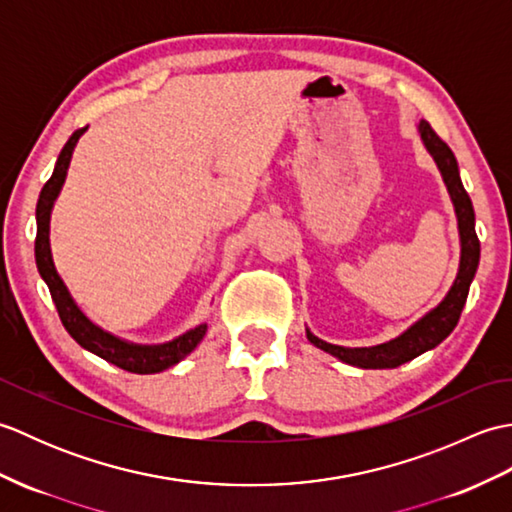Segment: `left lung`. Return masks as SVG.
Returning <instances> with one entry per match:
<instances>
[{"mask_svg":"<svg viewBox=\"0 0 512 512\" xmlns=\"http://www.w3.org/2000/svg\"><path fill=\"white\" fill-rule=\"evenodd\" d=\"M418 134L422 138L424 149L429 151V156L433 158V162H436L444 184H447V191L453 202V211H455V217H458V233H460L458 275H455L449 292L444 295V299L436 308H431L424 317H420L416 323H411L405 332H400L391 341L369 345V347H343V345H334L319 339V336H314L306 328L308 341L314 347L332 354L334 358H339L341 363H347V365L363 367V369H394L402 363L411 361V358H416L424 352L433 350L436 345H440L453 332L455 325H458L466 297H469L471 281L477 273V264H480V239L475 235V211H473L469 193L464 191L458 160H455L453 151L447 147V143H442L427 121L418 123Z\"/></svg>","mask_w":512,"mask_h":512,"instance_id":"8db88e82","label":"left lung"}]
</instances>
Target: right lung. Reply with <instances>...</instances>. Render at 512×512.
<instances>
[{"instance_id":"obj_1","label":"right lung","mask_w":512,"mask_h":512,"mask_svg":"<svg viewBox=\"0 0 512 512\" xmlns=\"http://www.w3.org/2000/svg\"><path fill=\"white\" fill-rule=\"evenodd\" d=\"M85 129H76V132L70 136L68 143H65V147L61 149L57 165H54L52 178L43 184L41 189L39 202H37V239H35L37 270L41 279L46 281V286L50 288V295H52L54 306L59 310L63 328L68 330V334L83 347V350L101 356L103 361L121 367L125 372H132V374L165 372V369L178 365L182 358H187L195 347H198V343L204 339L206 330H209V325L206 323L195 325V328L165 343H134V341L121 339V336L103 330L101 325H96L88 314L81 310L79 303L74 301L72 292L68 290V286H65L63 277L59 275L57 266H54L52 246H50V217H52L54 202H57L59 193L63 189L65 176H68L74 147L79 143V138L83 136Z\"/></svg>"}]
</instances>
